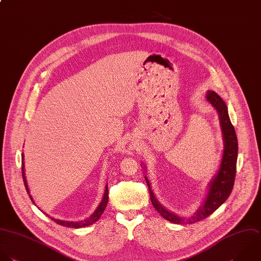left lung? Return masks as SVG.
<instances>
[{
	"label": "left lung",
	"mask_w": 261,
	"mask_h": 261,
	"mask_svg": "<svg viewBox=\"0 0 261 261\" xmlns=\"http://www.w3.org/2000/svg\"><path fill=\"white\" fill-rule=\"evenodd\" d=\"M206 98L219 112L222 131L224 134L225 148H224L223 160L221 163L219 173L210 185V191L203 205L198 210V212L192 218H189V219L179 218L178 216L164 208L159 203V201L155 199L151 191L148 180L145 178L148 189H149L150 200L153 207L164 219L175 224H180V225H183L185 223L194 224L196 222H200L206 219L228 199V197L230 196L233 190L235 177H236L237 155H238L237 135H236L234 126L231 123V120L228 114V108L225 101L215 91H211V90L207 91Z\"/></svg>",
	"instance_id": "1"
}]
</instances>
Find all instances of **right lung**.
<instances>
[{"label": "right lung", "mask_w": 261, "mask_h": 261, "mask_svg": "<svg viewBox=\"0 0 261 261\" xmlns=\"http://www.w3.org/2000/svg\"><path fill=\"white\" fill-rule=\"evenodd\" d=\"M22 177H23V182H24V185H25V188H26V191L28 192V187H27V183H26V179H25V175H24V164L22 162ZM29 193V192H28ZM30 199L32 200L31 196L29 195ZM108 201H109V190H108V186L106 187V191H105V195H103V199L101 201V203L98 205V207L96 208V211L92 214V216L83 221V222H79V223H75V222H65V221H60V220H56V219H53L50 218V220H53L55 223L61 225V226H64V227H68V228H83V227H86V226H90L92 225L93 223H95L99 218L100 216L102 215V213L105 212L106 210V206L108 204ZM33 202V200H32Z\"/></svg>", "instance_id": "1"}]
</instances>
